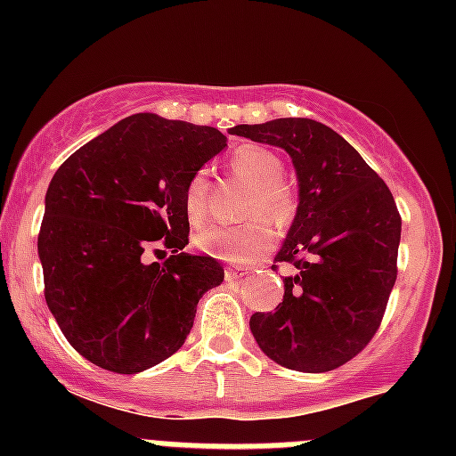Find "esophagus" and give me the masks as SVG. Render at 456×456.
I'll return each mask as SVG.
<instances>
[{"instance_id":"34e87169","label":"esophagus","mask_w":456,"mask_h":456,"mask_svg":"<svg viewBox=\"0 0 456 456\" xmlns=\"http://www.w3.org/2000/svg\"><path fill=\"white\" fill-rule=\"evenodd\" d=\"M247 273H249V271H247L245 266H224V278L227 280H240L245 278Z\"/></svg>"}]
</instances>
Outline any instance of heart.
Returning <instances> with one entry per match:
<instances>
[{
  "label": "heart",
  "instance_id": "obj_1",
  "mask_svg": "<svg viewBox=\"0 0 456 456\" xmlns=\"http://www.w3.org/2000/svg\"><path fill=\"white\" fill-rule=\"evenodd\" d=\"M233 176L251 183L240 224H211L194 236L196 249L224 262H251L273 247L275 233L266 215L278 227H287L297 214V194L282 178L284 160L265 145H240L229 159ZM209 176L205 169L191 174L183 191V209L190 224L199 227L207 218Z\"/></svg>",
  "mask_w": 456,
  "mask_h": 456
}]
</instances>
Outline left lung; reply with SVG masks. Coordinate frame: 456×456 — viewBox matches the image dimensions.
I'll return each instance as SVG.
<instances>
[{"label":"left lung","instance_id":"8db88e82","mask_svg":"<svg viewBox=\"0 0 456 456\" xmlns=\"http://www.w3.org/2000/svg\"><path fill=\"white\" fill-rule=\"evenodd\" d=\"M229 132L282 147L300 185L297 214L275 256L296 275L284 278L273 314L251 315V333L284 369H338L377 333L397 280L402 216L393 194L355 147L314 118H273Z\"/></svg>","mask_w":456,"mask_h":456}]
</instances>
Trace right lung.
<instances>
[{
  "label": "right lung",
  "instance_id": "right-lung-1",
  "mask_svg": "<svg viewBox=\"0 0 456 456\" xmlns=\"http://www.w3.org/2000/svg\"><path fill=\"white\" fill-rule=\"evenodd\" d=\"M224 145L216 127L134 114L54 172L37 240L44 296L87 362L134 375L185 344L196 305L224 271L216 257L183 251V191ZM159 240L173 256L145 265L140 256Z\"/></svg>",
  "mask_w": 456,
  "mask_h": 456
}]
</instances>
